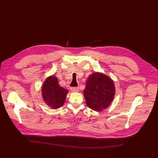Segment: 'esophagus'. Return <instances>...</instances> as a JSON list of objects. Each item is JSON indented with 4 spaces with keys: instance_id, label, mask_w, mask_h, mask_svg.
Returning a JSON list of instances; mask_svg holds the SVG:
<instances>
[{
    "instance_id": "1",
    "label": "esophagus",
    "mask_w": 158,
    "mask_h": 158,
    "mask_svg": "<svg viewBox=\"0 0 158 158\" xmlns=\"http://www.w3.org/2000/svg\"><path fill=\"white\" fill-rule=\"evenodd\" d=\"M71 90L73 92H79V87H71Z\"/></svg>"
}]
</instances>
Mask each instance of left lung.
Segmentation results:
<instances>
[{"label": "left lung", "mask_w": 158, "mask_h": 158, "mask_svg": "<svg viewBox=\"0 0 158 158\" xmlns=\"http://www.w3.org/2000/svg\"><path fill=\"white\" fill-rule=\"evenodd\" d=\"M83 92L87 106L99 112L111 104L116 89L113 81L109 76L101 73H94L88 77Z\"/></svg>", "instance_id": "obj_1"}]
</instances>
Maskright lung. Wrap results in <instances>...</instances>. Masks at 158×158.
I'll return each instance as SVG.
<instances>
[{"mask_svg": "<svg viewBox=\"0 0 158 158\" xmlns=\"http://www.w3.org/2000/svg\"><path fill=\"white\" fill-rule=\"evenodd\" d=\"M41 91L44 102L54 109L63 106L69 92L68 90L59 85L57 78L53 75L44 82Z\"/></svg>", "mask_w": 158, "mask_h": 158, "instance_id": "add662e5", "label": "right lung"}]
</instances>
